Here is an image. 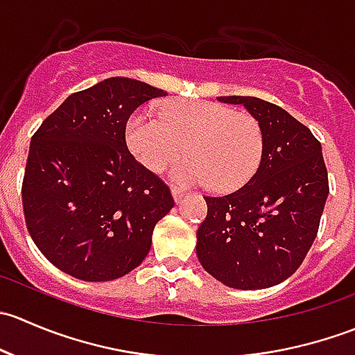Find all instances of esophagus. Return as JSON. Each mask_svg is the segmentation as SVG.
Returning <instances> with one entry per match:
<instances>
[{
    "mask_svg": "<svg viewBox=\"0 0 355 355\" xmlns=\"http://www.w3.org/2000/svg\"><path fill=\"white\" fill-rule=\"evenodd\" d=\"M171 196H173L175 202H180L182 199H184L185 192L182 191V189H177V187H171Z\"/></svg>",
    "mask_w": 355,
    "mask_h": 355,
    "instance_id": "1",
    "label": "esophagus"
}]
</instances>
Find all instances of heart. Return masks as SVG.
<instances>
[{
    "label": "heart",
    "instance_id": "obj_1",
    "mask_svg": "<svg viewBox=\"0 0 355 355\" xmlns=\"http://www.w3.org/2000/svg\"><path fill=\"white\" fill-rule=\"evenodd\" d=\"M127 142L151 171L164 170L187 149L191 156L171 168V180L223 192L245 185L264 156L259 120L211 101L170 103L161 116L137 111L128 120Z\"/></svg>",
    "mask_w": 355,
    "mask_h": 355
}]
</instances>
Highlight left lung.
<instances>
[{
  "label": "left lung",
  "instance_id": "obj_1",
  "mask_svg": "<svg viewBox=\"0 0 355 355\" xmlns=\"http://www.w3.org/2000/svg\"><path fill=\"white\" fill-rule=\"evenodd\" d=\"M244 105L264 130V156L252 178L232 194L204 198L199 263L232 288L259 290L292 277L320 228L328 171L313 132L280 106L250 96H221Z\"/></svg>",
  "mask_w": 355,
  "mask_h": 355
}]
</instances>
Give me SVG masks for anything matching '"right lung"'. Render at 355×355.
Here are the masks:
<instances>
[{
	"mask_svg": "<svg viewBox=\"0 0 355 355\" xmlns=\"http://www.w3.org/2000/svg\"><path fill=\"white\" fill-rule=\"evenodd\" d=\"M168 92L111 77L68 96L31 139L22 182L25 225L58 270L110 282L137 268L175 206L168 185L130 155L125 127Z\"/></svg>",
	"mask_w": 355,
	"mask_h": 355,
	"instance_id": "1",
	"label": "right lung"
}]
</instances>
